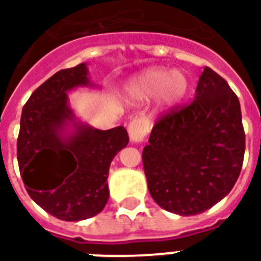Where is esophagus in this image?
<instances>
[{"label": "esophagus", "instance_id": "1", "mask_svg": "<svg viewBox=\"0 0 261 261\" xmlns=\"http://www.w3.org/2000/svg\"><path fill=\"white\" fill-rule=\"evenodd\" d=\"M148 129L149 122L145 117L135 118L128 126V133L129 137H130V141H133V143H143L145 135L148 133Z\"/></svg>", "mask_w": 261, "mask_h": 261}]
</instances>
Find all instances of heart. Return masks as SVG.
Segmentation results:
<instances>
[{
    "label": "heart",
    "instance_id": "1",
    "mask_svg": "<svg viewBox=\"0 0 261 261\" xmlns=\"http://www.w3.org/2000/svg\"><path fill=\"white\" fill-rule=\"evenodd\" d=\"M188 91L189 80L181 70L149 68L132 80L129 99L132 102H145L156 95L158 112H166L177 106Z\"/></svg>",
    "mask_w": 261,
    "mask_h": 261
}]
</instances>
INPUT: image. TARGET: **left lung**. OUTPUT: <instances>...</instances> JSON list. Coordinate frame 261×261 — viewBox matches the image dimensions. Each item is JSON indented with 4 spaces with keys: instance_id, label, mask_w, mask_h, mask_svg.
<instances>
[{
    "instance_id": "obj_1",
    "label": "left lung",
    "mask_w": 261,
    "mask_h": 261,
    "mask_svg": "<svg viewBox=\"0 0 261 261\" xmlns=\"http://www.w3.org/2000/svg\"><path fill=\"white\" fill-rule=\"evenodd\" d=\"M245 133L241 108L225 79L204 68L195 99L156 121L143 149L148 191L169 213H204L233 189Z\"/></svg>"
}]
</instances>
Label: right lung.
<instances>
[{
	"label": "right lung",
	"instance_id": "right-lung-1",
	"mask_svg": "<svg viewBox=\"0 0 261 261\" xmlns=\"http://www.w3.org/2000/svg\"><path fill=\"white\" fill-rule=\"evenodd\" d=\"M94 87L87 64L62 69L36 88L24 105L17 162L28 195L61 221H84L109 200V167L128 145L124 126L100 130L83 124L68 92Z\"/></svg>",
	"mask_w": 261,
	"mask_h": 261
}]
</instances>
